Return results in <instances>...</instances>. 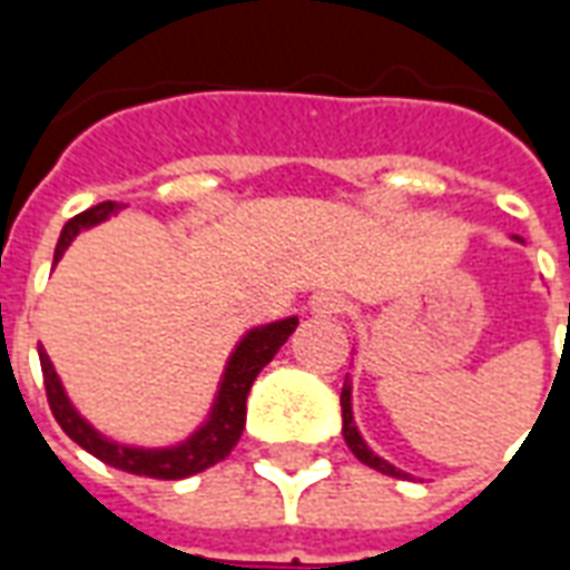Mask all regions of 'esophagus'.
I'll use <instances>...</instances> for the list:
<instances>
[{"mask_svg": "<svg viewBox=\"0 0 570 570\" xmlns=\"http://www.w3.org/2000/svg\"><path fill=\"white\" fill-rule=\"evenodd\" d=\"M345 308V296H338V293H317L311 298V314H317V317H333V314H342Z\"/></svg>", "mask_w": 570, "mask_h": 570, "instance_id": "34e87169", "label": "esophagus"}]
</instances>
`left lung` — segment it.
Returning a JSON list of instances; mask_svg holds the SVG:
<instances>
[{
    "mask_svg": "<svg viewBox=\"0 0 570 570\" xmlns=\"http://www.w3.org/2000/svg\"><path fill=\"white\" fill-rule=\"evenodd\" d=\"M519 240V237H515ZM342 433H345V442L351 452L357 454V461H363L366 466H372V470H379V473H387V476H406L403 470H396L394 464H387V461H382L379 454L372 452L370 445L363 442V436H360V430L354 428V412H351V382L345 379V387H342Z\"/></svg>",
    "mask_w": 570,
    "mask_h": 570,
    "instance_id": "left-lung-1",
    "label": "left lung"
}]
</instances>
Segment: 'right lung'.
<instances>
[{
	"instance_id": "right-lung-1",
	"label": "right lung",
	"mask_w": 570,
	"mask_h": 570,
	"mask_svg": "<svg viewBox=\"0 0 570 570\" xmlns=\"http://www.w3.org/2000/svg\"><path fill=\"white\" fill-rule=\"evenodd\" d=\"M116 200H104L91 210L72 216L63 232H60V240H57L55 249V265L60 262V256L67 253V247L72 244V237L79 235L81 228H91V225L104 223L109 213H116ZM298 317H286V321L268 323V326H256L249 330L240 342H237L235 354L228 357V366H225L223 382H219V394H216V403L210 409V419L204 421L186 442L179 445H170V449H134V445H118V442L106 440L104 433L81 419L79 412L69 403L63 384L57 379L51 360L39 347V360H42V375H45V394H48V406L55 412L57 424L63 428L69 440L79 442L85 452H91L94 458H100L104 464L118 466L125 473H137V476L149 479H186L195 476L207 466L219 464L225 454L232 452L244 433V421H247V394L256 375L265 370V363H272L274 354L281 351L289 335L296 333Z\"/></svg>"
}]
</instances>
